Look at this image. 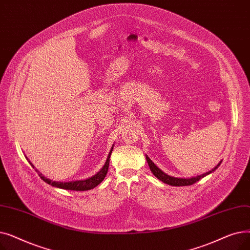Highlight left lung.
I'll return each instance as SVG.
<instances>
[{"label": "left lung", "instance_id": "1", "mask_svg": "<svg viewBox=\"0 0 250 250\" xmlns=\"http://www.w3.org/2000/svg\"><path fill=\"white\" fill-rule=\"evenodd\" d=\"M146 159H147L148 165H149V167H150V169H151V171L153 172V174H154L157 178L160 179L161 181H163L164 183H167V185L173 186V187L191 186V185H193V183H195L196 181H199L201 178H203V177H205L206 175H208V174H209V173H212L213 171H215V170H216V169L220 166V164H221V162H220L214 169L209 170L208 172H206V173H204V174H202V175H198V176L190 177V178H177V177L170 176V175L164 173V172L162 171V170H160L158 167H157V166L152 162V160L149 158V157H148L147 155H146Z\"/></svg>", "mask_w": 250, "mask_h": 250}]
</instances>
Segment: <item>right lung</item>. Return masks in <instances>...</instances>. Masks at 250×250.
I'll return each instance as SVG.
<instances>
[{
	"label": "right lung",
	"mask_w": 250,
	"mask_h": 250,
	"mask_svg": "<svg viewBox=\"0 0 250 250\" xmlns=\"http://www.w3.org/2000/svg\"><path fill=\"white\" fill-rule=\"evenodd\" d=\"M112 149H113V146H112V148H111V150H110V152L107 156L106 162H105L104 166L101 168L100 171L97 172L95 175H93L92 177H89L88 179L69 181V182H61V181H52L48 178H45L42 173H39V176H41V178L43 181H45L46 183H48V185L55 187V188H63V189H70V190H76V191H80V190L84 191V190L92 189V188H94L95 187H97L100 182H102L104 177L106 176L107 171H108V166H109V158H110L111 153H112ZM33 168H34V166H33ZM36 171H37V170H36Z\"/></svg>",
	"instance_id": "1"
}]
</instances>
